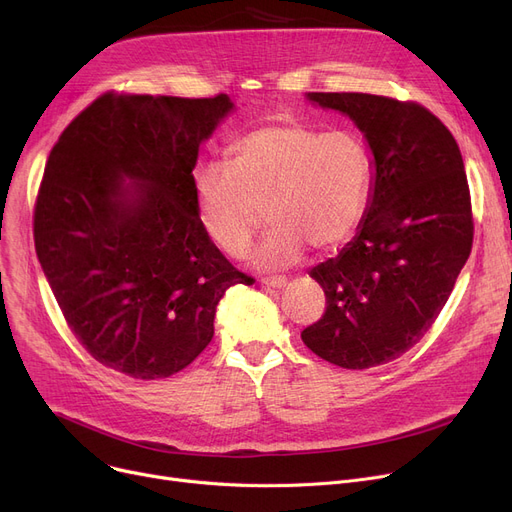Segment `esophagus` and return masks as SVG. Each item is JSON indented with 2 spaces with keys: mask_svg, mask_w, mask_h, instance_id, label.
<instances>
[{
  "mask_svg": "<svg viewBox=\"0 0 512 512\" xmlns=\"http://www.w3.org/2000/svg\"><path fill=\"white\" fill-rule=\"evenodd\" d=\"M286 278L284 276H272V278H263L261 284H265L267 288H284L286 286Z\"/></svg>",
  "mask_w": 512,
  "mask_h": 512,
  "instance_id": "1",
  "label": "esophagus"
}]
</instances>
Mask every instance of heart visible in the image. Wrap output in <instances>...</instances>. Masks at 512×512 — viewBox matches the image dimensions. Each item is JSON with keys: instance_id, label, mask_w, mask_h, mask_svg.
<instances>
[{"instance_id": "1", "label": "heart", "mask_w": 512, "mask_h": 512, "mask_svg": "<svg viewBox=\"0 0 512 512\" xmlns=\"http://www.w3.org/2000/svg\"><path fill=\"white\" fill-rule=\"evenodd\" d=\"M367 178V153L351 134L280 120L242 134L228 164H201L193 193L201 228L232 257L251 245L265 207L272 226L253 259L263 270H280L305 247L342 245L361 218Z\"/></svg>"}]
</instances>
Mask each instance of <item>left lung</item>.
Masks as SVG:
<instances>
[{
	"instance_id": "obj_1",
	"label": "left lung",
	"mask_w": 512,
	"mask_h": 512,
	"mask_svg": "<svg viewBox=\"0 0 512 512\" xmlns=\"http://www.w3.org/2000/svg\"><path fill=\"white\" fill-rule=\"evenodd\" d=\"M307 97L361 128L375 178L355 240L309 272L326 292V311L301 338L338 367H378L405 355L434 326L471 253L463 155L442 120L417 101L371 93Z\"/></svg>"
}]
</instances>
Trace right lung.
<instances>
[{
	"mask_svg": "<svg viewBox=\"0 0 512 512\" xmlns=\"http://www.w3.org/2000/svg\"><path fill=\"white\" fill-rule=\"evenodd\" d=\"M230 110L226 93L107 91L47 157L33 215L39 263L76 340L134 380L191 365L224 292L253 282L205 234L193 193L199 147Z\"/></svg>",
	"mask_w": 512,
	"mask_h": 512,
	"instance_id": "1",
	"label": "right lung"
}]
</instances>
